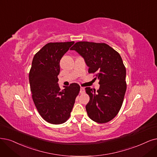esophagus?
Masks as SVG:
<instances>
[{"instance_id": "esophagus-1", "label": "esophagus", "mask_w": 157, "mask_h": 157, "mask_svg": "<svg viewBox=\"0 0 157 157\" xmlns=\"http://www.w3.org/2000/svg\"><path fill=\"white\" fill-rule=\"evenodd\" d=\"M85 88H83V87H81V88H80V93H81V94L85 93Z\"/></svg>"}]
</instances>
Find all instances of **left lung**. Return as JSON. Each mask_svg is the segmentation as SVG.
Segmentation results:
<instances>
[{
    "label": "left lung",
    "mask_w": 157,
    "mask_h": 157,
    "mask_svg": "<svg viewBox=\"0 0 157 157\" xmlns=\"http://www.w3.org/2000/svg\"><path fill=\"white\" fill-rule=\"evenodd\" d=\"M82 56L89 68L98 79L100 89L86 87L90 97L86 105L89 117L96 122L103 124L112 120L122 105L127 89L126 69L118 52L103 43L79 41L71 48Z\"/></svg>",
    "instance_id": "left-lung-1"
}]
</instances>
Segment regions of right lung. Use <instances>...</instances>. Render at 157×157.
<instances>
[{
  "instance_id": "add662e5",
  "label": "right lung",
  "mask_w": 157,
  "mask_h": 157,
  "mask_svg": "<svg viewBox=\"0 0 157 157\" xmlns=\"http://www.w3.org/2000/svg\"><path fill=\"white\" fill-rule=\"evenodd\" d=\"M74 43H47L33 58L29 73L32 99L39 114L52 124H61L69 118L80 90L78 83L62 90L57 83L60 60Z\"/></svg>"
}]
</instances>
